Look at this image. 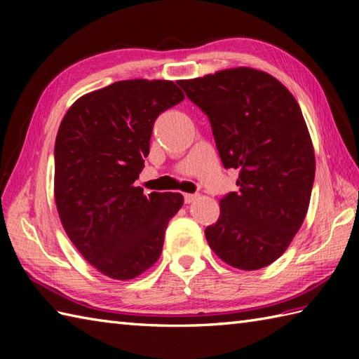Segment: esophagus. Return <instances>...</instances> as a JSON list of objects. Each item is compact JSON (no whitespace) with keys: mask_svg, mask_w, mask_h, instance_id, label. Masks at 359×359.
<instances>
[{"mask_svg":"<svg viewBox=\"0 0 359 359\" xmlns=\"http://www.w3.org/2000/svg\"><path fill=\"white\" fill-rule=\"evenodd\" d=\"M184 199H185V203H191V202H194L197 199V194L187 193V194H184Z\"/></svg>","mask_w":359,"mask_h":359,"instance_id":"obj_1","label":"esophagus"}]
</instances>
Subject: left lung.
<instances>
[{"label":"left lung","instance_id":"obj_1","mask_svg":"<svg viewBox=\"0 0 359 359\" xmlns=\"http://www.w3.org/2000/svg\"><path fill=\"white\" fill-rule=\"evenodd\" d=\"M179 85L208 116L224 166L239 170V191L220 199L217 222L205 230L208 245L234 269H264L299 231L313 188L315 151L299 104L253 67Z\"/></svg>","mask_w":359,"mask_h":359}]
</instances>
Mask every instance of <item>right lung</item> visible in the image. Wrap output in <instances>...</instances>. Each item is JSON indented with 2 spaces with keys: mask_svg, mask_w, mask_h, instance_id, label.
I'll use <instances>...</instances> for the list:
<instances>
[{
  "mask_svg": "<svg viewBox=\"0 0 359 359\" xmlns=\"http://www.w3.org/2000/svg\"><path fill=\"white\" fill-rule=\"evenodd\" d=\"M168 80H123L80 97L55 140L53 196L66 234L104 276L128 280L162 255L180 193L135 187L156 118L184 100Z\"/></svg>",
  "mask_w": 359,
  "mask_h": 359,
  "instance_id": "right-lung-1",
  "label": "right lung"
}]
</instances>
